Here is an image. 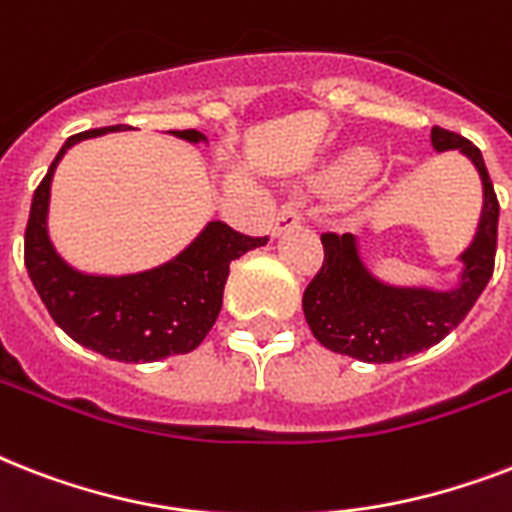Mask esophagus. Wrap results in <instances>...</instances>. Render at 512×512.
Segmentation results:
<instances>
[{
  "mask_svg": "<svg viewBox=\"0 0 512 512\" xmlns=\"http://www.w3.org/2000/svg\"><path fill=\"white\" fill-rule=\"evenodd\" d=\"M300 223H303L300 204L289 201V204H284V207L279 209V215H276V225H273V233H276V236H281V233L292 231V228H297Z\"/></svg>",
  "mask_w": 512,
  "mask_h": 512,
  "instance_id": "1",
  "label": "esophagus"
}]
</instances>
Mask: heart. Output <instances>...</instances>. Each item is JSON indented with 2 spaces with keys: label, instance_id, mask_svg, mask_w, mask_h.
Masks as SVG:
<instances>
[{
  "label": "heart",
  "instance_id": "heart-1",
  "mask_svg": "<svg viewBox=\"0 0 512 512\" xmlns=\"http://www.w3.org/2000/svg\"><path fill=\"white\" fill-rule=\"evenodd\" d=\"M382 167V156L374 151V148H353L348 154L342 156L340 164L335 167L337 183L342 185H358L369 180L372 175H377Z\"/></svg>",
  "mask_w": 512,
  "mask_h": 512
}]
</instances>
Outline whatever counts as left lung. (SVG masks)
<instances>
[{
    "mask_svg": "<svg viewBox=\"0 0 512 512\" xmlns=\"http://www.w3.org/2000/svg\"><path fill=\"white\" fill-rule=\"evenodd\" d=\"M438 154L460 151L473 162L484 185L476 236L460 255L462 271L452 289L396 287L380 281L361 260L353 233H321L324 265L305 287L303 311L324 348L366 364H390L444 340L476 305L494 273L500 201L484 156L470 140L444 127L430 130Z\"/></svg>",
    "mask_w": 512,
    "mask_h": 512,
    "instance_id": "8db88e82",
    "label": "left lung"
}]
</instances>
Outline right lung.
<instances>
[{
    "instance_id": "add662e5",
    "label": "right lung",
    "mask_w": 512,
    "mask_h": 512,
    "mask_svg": "<svg viewBox=\"0 0 512 512\" xmlns=\"http://www.w3.org/2000/svg\"><path fill=\"white\" fill-rule=\"evenodd\" d=\"M124 130L132 127L116 124L87 130L63 143L31 201L26 268L52 321L71 340L114 361L148 364L199 348L223 308L231 263L249 249L263 247L268 239L244 236L212 220L180 255L148 271L103 276L68 265L52 247L47 231L52 175L71 146ZM170 135L188 143H207L196 130H172Z\"/></svg>"
}]
</instances>
